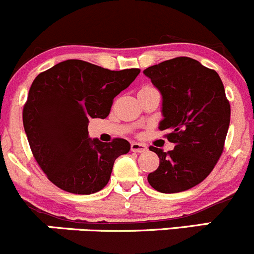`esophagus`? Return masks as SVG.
Here are the masks:
<instances>
[{
	"instance_id": "1",
	"label": "esophagus",
	"mask_w": 254,
	"mask_h": 254,
	"mask_svg": "<svg viewBox=\"0 0 254 254\" xmlns=\"http://www.w3.org/2000/svg\"><path fill=\"white\" fill-rule=\"evenodd\" d=\"M146 149H147V146L143 145V143L131 142V151L132 152H137V153H140V152H145Z\"/></svg>"
}]
</instances>
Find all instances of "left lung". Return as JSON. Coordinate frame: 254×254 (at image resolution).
I'll return each mask as SVG.
<instances>
[{
    "mask_svg": "<svg viewBox=\"0 0 254 254\" xmlns=\"http://www.w3.org/2000/svg\"><path fill=\"white\" fill-rule=\"evenodd\" d=\"M162 95L159 130L174 149L151 146L159 167L148 183L162 193L186 191L204 180L223 153L230 124V103L218 73L198 61L178 57L143 70Z\"/></svg>",
    "mask_w": 254,
    "mask_h": 254,
    "instance_id": "8db88e82",
    "label": "left lung"
}]
</instances>
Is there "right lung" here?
Segmentation results:
<instances>
[{"instance_id":"1","label":"right lung","mask_w":254,"mask_h":254,"mask_svg":"<svg viewBox=\"0 0 254 254\" xmlns=\"http://www.w3.org/2000/svg\"><path fill=\"white\" fill-rule=\"evenodd\" d=\"M138 74L136 68L116 71L68 60L36 76L23 109L24 130L36 162L56 186L91 194L108 184L114 161L130 151V143L90 138L89 119H105L113 98Z\"/></svg>"}]
</instances>
